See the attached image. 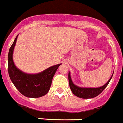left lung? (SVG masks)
I'll return each instance as SVG.
<instances>
[{
  "mask_svg": "<svg viewBox=\"0 0 123 123\" xmlns=\"http://www.w3.org/2000/svg\"><path fill=\"white\" fill-rule=\"evenodd\" d=\"M113 74H112V76H111V77L110 78L109 80L107 81V82L106 83L105 85H104L103 86H101V87H81L74 84V83L72 82V79H71L70 72H69L68 79L69 87L70 88H71V90L72 91V93H73L75 96L78 97L85 99L92 98L95 97L98 95L99 94H100V93L103 91V90L107 87L109 83L111 81L112 76H113Z\"/></svg>",
  "mask_w": 123,
  "mask_h": 123,
  "instance_id": "8db88e82",
  "label": "left lung"
}]
</instances>
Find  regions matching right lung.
Returning a JSON list of instances; mask_svg holds the SVG:
<instances>
[{"mask_svg": "<svg viewBox=\"0 0 123 123\" xmlns=\"http://www.w3.org/2000/svg\"><path fill=\"white\" fill-rule=\"evenodd\" d=\"M18 36L10 47L8 56V70L11 81L18 91L26 97L38 98L49 91L56 71L62 64L51 66L35 74L25 73L16 67L13 62V51Z\"/></svg>", "mask_w": 123, "mask_h": 123, "instance_id": "obj_1", "label": "right lung"}]
</instances>
